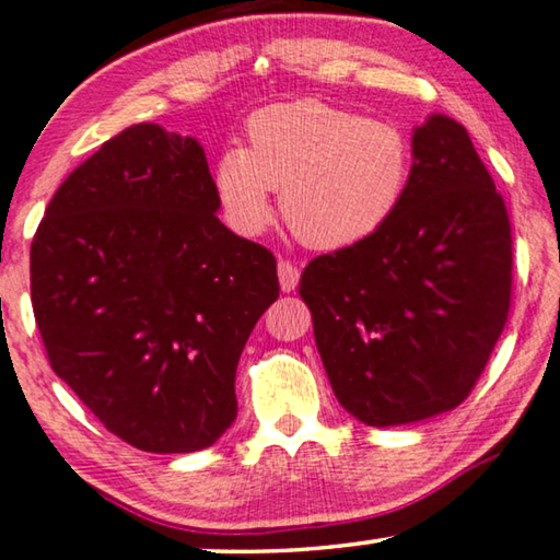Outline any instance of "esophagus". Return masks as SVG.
Here are the masks:
<instances>
[{
  "instance_id": "obj_1",
  "label": "esophagus",
  "mask_w": 560,
  "mask_h": 560,
  "mask_svg": "<svg viewBox=\"0 0 560 560\" xmlns=\"http://www.w3.org/2000/svg\"><path fill=\"white\" fill-rule=\"evenodd\" d=\"M277 271H279V283H281V291H294L296 283H299V269L291 261H281L277 264Z\"/></svg>"
}]
</instances>
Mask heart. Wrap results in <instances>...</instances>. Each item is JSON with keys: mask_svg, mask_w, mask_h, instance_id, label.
I'll return each instance as SVG.
<instances>
[{"mask_svg": "<svg viewBox=\"0 0 560 560\" xmlns=\"http://www.w3.org/2000/svg\"><path fill=\"white\" fill-rule=\"evenodd\" d=\"M413 167L404 126L304 98L250 114L246 147L218 156L212 190L241 235L269 225L271 190H281L283 220L296 238L337 250L373 238L398 215Z\"/></svg>", "mask_w": 560, "mask_h": 560, "instance_id": "heart-1", "label": "heart"}]
</instances>
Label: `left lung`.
I'll return each instance as SVG.
<instances>
[{
  "mask_svg": "<svg viewBox=\"0 0 560 560\" xmlns=\"http://www.w3.org/2000/svg\"><path fill=\"white\" fill-rule=\"evenodd\" d=\"M398 215L310 261L299 294L337 400L368 427L452 411L502 335L513 287L505 202L467 129L431 114Z\"/></svg>",
  "mask_w": 560,
  "mask_h": 560,
  "instance_id": "left-lung-1",
  "label": "left lung"
}]
</instances>
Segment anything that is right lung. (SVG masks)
Wrapping results in <instances>:
<instances>
[{
	"mask_svg": "<svg viewBox=\"0 0 560 560\" xmlns=\"http://www.w3.org/2000/svg\"><path fill=\"white\" fill-rule=\"evenodd\" d=\"M218 210L200 141L133 124L70 172L30 248L55 375L141 452L225 434L241 352L279 299L277 258Z\"/></svg>",
	"mask_w": 560,
	"mask_h": 560,
	"instance_id": "add662e5",
	"label": "right lung"
}]
</instances>
